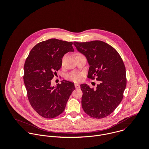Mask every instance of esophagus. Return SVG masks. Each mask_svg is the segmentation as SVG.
<instances>
[{
	"mask_svg": "<svg viewBox=\"0 0 149 149\" xmlns=\"http://www.w3.org/2000/svg\"><path fill=\"white\" fill-rule=\"evenodd\" d=\"M74 86H75V88H76V89H79V88H80V85H79V84H75Z\"/></svg>",
	"mask_w": 149,
	"mask_h": 149,
	"instance_id": "34e87169",
	"label": "esophagus"
}]
</instances>
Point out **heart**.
Here are the masks:
<instances>
[{
	"mask_svg": "<svg viewBox=\"0 0 149 149\" xmlns=\"http://www.w3.org/2000/svg\"><path fill=\"white\" fill-rule=\"evenodd\" d=\"M79 55H81V54H80V53L76 54V56H79ZM81 74L79 73L71 72V73H68L66 75L65 77L66 79L73 81L74 82H79L81 80Z\"/></svg>",
	"mask_w": 149,
	"mask_h": 149,
	"instance_id": "heart-1",
	"label": "heart"
}]
</instances>
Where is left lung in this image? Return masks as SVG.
<instances>
[{
  "label": "left lung",
  "instance_id": "left-lung-1",
  "mask_svg": "<svg viewBox=\"0 0 149 149\" xmlns=\"http://www.w3.org/2000/svg\"><path fill=\"white\" fill-rule=\"evenodd\" d=\"M77 50L86 57L89 68L88 77L100 81L96 88L80 85L81 105L85 113L96 119L105 118L120 103L127 80L124 63L118 52L101 41L74 42Z\"/></svg>",
  "mask_w": 149,
  "mask_h": 149
}]
</instances>
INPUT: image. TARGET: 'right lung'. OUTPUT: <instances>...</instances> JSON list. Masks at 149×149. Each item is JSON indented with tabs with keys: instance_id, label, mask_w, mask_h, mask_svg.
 <instances>
[{
	"instance_id": "right-lung-1",
	"label": "right lung",
	"mask_w": 149,
	"mask_h": 149,
	"mask_svg": "<svg viewBox=\"0 0 149 149\" xmlns=\"http://www.w3.org/2000/svg\"><path fill=\"white\" fill-rule=\"evenodd\" d=\"M73 42L55 38L37 43L24 65L23 81L33 108L45 118H54L64 112L75 89L74 83L63 80L56 86L51 80L62 66L65 54L73 52Z\"/></svg>"
}]
</instances>
